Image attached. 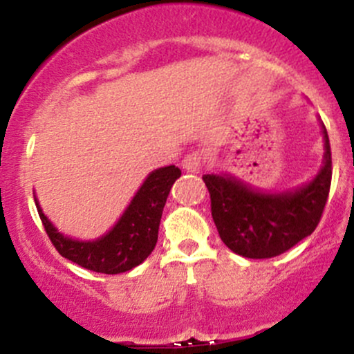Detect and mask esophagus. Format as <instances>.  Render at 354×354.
<instances>
[{
    "instance_id": "esophagus-1",
    "label": "esophagus",
    "mask_w": 354,
    "mask_h": 354,
    "mask_svg": "<svg viewBox=\"0 0 354 354\" xmlns=\"http://www.w3.org/2000/svg\"><path fill=\"white\" fill-rule=\"evenodd\" d=\"M181 165H183V168L189 173L200 171L201 166H203V154L200 151H191L186 154L185 158H183Z\"/></svg>"
}]
</instances>
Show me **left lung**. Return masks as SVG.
I'll return each instance as SVG.
<instances>
[{"label": "left lung", "mask_w": 354, "mask_h": 354, "mask_svg": "<svg viewBox=\"0 0 354 354\" xmlns=\"http://www.w3.org/2000/svg\"><path fill=\"white\" fill-rule=\"evenodd\" d=\"M323 168L308 185L284 193H261L230 174H205L211 216L233 253L265 259L279 256L318 226L331 186V148L324 124Z\"/></svg>", "instance_id": "left-lung-1"}]
</instances>
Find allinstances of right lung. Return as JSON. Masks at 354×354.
Returning <instances> with one entry per match:
<instances>
[{"instance_id":"obj_1","label":"right lung","mask_w":354,"mask_h":354,"mask_svg":"<svg viewBox=\"0 0 354 354\" xmlns=\"http://www.w3.org/2000/svg\"><path fill=\"white\" fill-rule=\"evenodd\" d=\"M180 176V168L174 165L149 173L120 221L95 241H78L61 234L44 216L38 200L35 201L44 231L63 258L89 271L118 274L141 265L151 254L158 241L166 198Z\"/></svg>"}]
</instances>
